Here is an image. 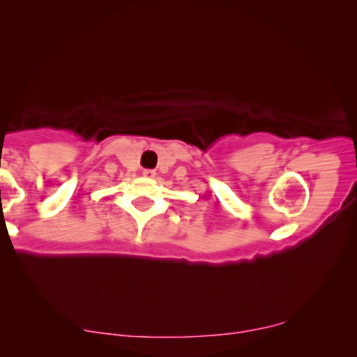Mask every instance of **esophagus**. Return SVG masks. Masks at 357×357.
Segmentation results:
<instances>
[{
	"label": "esophagus",
	"instance_id": "esophagus-1",
	"mask_svg": "<svg viewBox=\"0 0 357 357\" xmlns=\"http://www.w3.org/2000/svg\"><path fill=\"white\" fill-rule=\"evenodd\" d=\"M143 176L148 179H153L155 176V172L154 170H143Z\"/></svg>",
	"mask_w": 357,
	"mask_h": 357
}]
</instances>
